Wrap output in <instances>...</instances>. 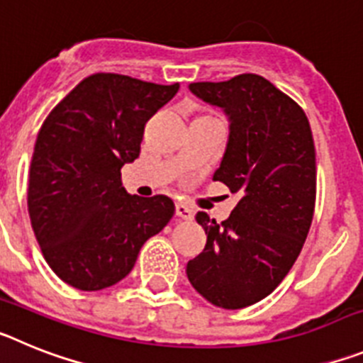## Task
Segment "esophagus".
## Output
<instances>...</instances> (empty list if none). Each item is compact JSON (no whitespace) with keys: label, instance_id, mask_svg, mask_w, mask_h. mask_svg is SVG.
Listing matches in <instances>:
<instances>
[{"label":"esophagus","instance_id":"obj_1","mask_svg":"<svg viewBox=\"0 0 363 363\" xmlns=\"http://www.w3.org/2000/svg\"><path fill=\"white\" fill-rule=\"evenodd\" d=\"M176 216L182 220H192L194 218V209L185 203H176Z\"/></svg>","mask_w":363,"mask_h":363}]
</instances>
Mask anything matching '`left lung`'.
Instances as JSON below:
<instances>
[{"label":"left lung","mask_w":363,"mask_h":363,"mask_svg":"<svg viewBox=\"0 0 363 363\" xmlns=\"http://www.w3.org/2000/svg\"><path fill=\"white\" fill-rule=\"evenodd\" d=\"M189 89L229 116L213 179L240 201L221 223L196 214L207 243L187 264V277L213 306L243 309L277 289L306 243L316 203L313 133L303 108L258 74Z\"/></svg>","instance_id":"1"}]
</instances>
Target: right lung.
Segmentation results:
<instances>
[{"instance_id": "obj_1", "label": "right lung", "mask_w": 363, "mask_h": 363, "mask_svg": "<svg viewBox=\"0 0 363 363\" xmlns=\"http://www.w3.org/2000/svg\"><path fill=\"white\" fill-rule=\"evenodd\" d=\"M178 89L96 72L45 118L28 169V216L43 258L65 284L79 291L118 284L174 216L163 194L130 196L121 167L140 156L147 120Z\"/></svg>"}]
</instances>
